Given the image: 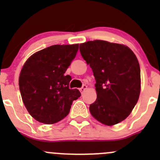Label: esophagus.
<instances>
[{
    "label": "esophagus",
    "mask_w": 160,
    "mask_h": 160,
    "mask_svg": "<svg viewBox=\"0 0 160 160\" xmlns=\"http://www.w3.org/2000/svg\"><path fill=\"white\" fill-rule=\"evenodd\" d=\"M87 88H88V87H87V85H85V84L83 85V86H82V88H80V91L82 93H83V92H84L85 90H87Z\"/></svg>",
    "instance_id": "obj_1"
}]
</instances>
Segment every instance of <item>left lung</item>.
<instances>
[{
    "instance_id": "8db88e82",
    "label": "left lung",
    "mask_w": 160,
    "mask_h": 160,
    "mask_svg": "<svg viewBox=\"0 0 160 160\" xmlns=\"http://www.w3.org/2000/svg\"><path fill=\"white\" fill-rule=\"evenodd\" d=\"M80 52L95 77L97 99L90 111L98 122L113 125L125 120L138 102L140 67L133 52L123 45L94 40Z\"/></svg>"
}]
</instances>
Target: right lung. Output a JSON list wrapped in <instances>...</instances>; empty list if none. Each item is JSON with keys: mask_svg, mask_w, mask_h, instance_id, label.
I'll return each mask as SVG.
<instances>
[{"mask_svg": "<svg viewBox=\"0 0 160 160\" xmlns=\"http://www.w3.org/2000/svg\"><path fill=\"white\" fill-rule=\"evenodd\" d=\"M78 44L54 45L40 50L25 62L19 77L24 104L38 122L56 123L70 110L72 101L81 93L70 89V75H65L75 58Z\"/></svg>", "mask_w": 160, "mask_h": 160, "instance_id": "right-lung-1", "label": "right lung"}]
</instances>
